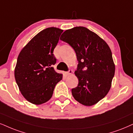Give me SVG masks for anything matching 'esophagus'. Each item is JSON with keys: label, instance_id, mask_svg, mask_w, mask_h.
I'll use <instances>...</instances> for the list:
<instances>
[{"label": "esophagus", "instance_id": "obj_1", "mask_svg": "<svg viewBox=\"0 0 133 133\" xmlns=\"http://www.w3.org/2000/svg\"><path fill=\"white\" fill-rule=\"evenodd\" d=\"M72 73H73V71H72V70H69V71H68L66 72V76H69V75L72 74Z\"/></svg>", "mask_w": 133, "mask_h": 133}]
</instances>
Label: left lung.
I'll use <instances>...</instances> for the list:
<instances>
[{"instance_id":"8db88e82","label":"left lung","mask_w":133,"mask_h":133,"mask_svg":"<svg viewBox=\"0 0 133 133\" xmlns=\"http://www.w3.org/2000/svg\"><path fill=\"white\" fill-rule=\"evenodd\" d=\"M60 39L73 47L78 61L75 74L79 83L71 89L73 97L86 106L97 104L108 94L115 75L109 46L97 34L83 26L67 29Z\"/></svg>"}]
</instances>
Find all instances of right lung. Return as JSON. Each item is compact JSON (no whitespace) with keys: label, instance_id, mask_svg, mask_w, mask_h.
Wrapping results in <instances>:
<instances>
[{"label":"right lung","instance_id":"obj_1","mask_svg":"<svg viewBox=\"0 0 133 133\" xmlns=\"http://www.w3.org/2000/svg\"><path fill=\"white\" fill-rule=\"evenodd\" d=\"M63 30L50 27L32 38L19 52L15 78L23 96L31 104L41 105L52 97L54 88L63 78L52 66L53 54Z\"/></svg>","mask_w":133,"mask_h":133}]
</instances>
